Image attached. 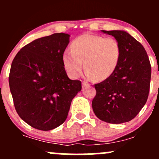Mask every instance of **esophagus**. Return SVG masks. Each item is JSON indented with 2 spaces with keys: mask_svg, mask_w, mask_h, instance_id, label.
Returning <instances> with one entry per match:
<instances>
[{
  "mask_svg": "<svg viewBox=\"0 0 159 159\" xmlns=\"http://www.w3.org/2000/svg\"><path fill=\"white\" fill-rule=\"evenodd\" d=\"M89 84L87 83L86 81H82V87H89Z\"/></svg>",
  "mask_w": 159,
  "mask_h": 159,
  "instance_id": "1",
  "label": "esophagus"
}]
</instances>
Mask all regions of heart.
Wrapping results in <instances>:
<instances>
[{"label":"heart","instance_id":"b5f03b06","mask_svg":"<svg viewBox=\"0 0 159 159\" xmlns=\"http://www.w3.org/2000/svg\"><path fill=\"white\" fill-rule=\"evenodd\" d=\"M72 49L63 54V63L69 76L79 77L84 62L86 76L98 81L107 79L114 73L121 54V48L114 38L83 34L74 39Z\"/></svg>","mask_w":159,"mask_h":159}]
</instances>
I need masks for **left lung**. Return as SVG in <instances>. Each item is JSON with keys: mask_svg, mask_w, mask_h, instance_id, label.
<instances>
[{"mask_svg": "<svg viewBox=\"0 0 159 159\" xmlns=\"http://www.w3.org/2000/svg\"><path fill=\"white\" fill-rule=\"evenodd\" d=\"M119 43L121 54L116 69L109 78L95 84L92 102L94 114L109 123H123L138 115L147 101L151 65L143 46L124 30H102Z\"/></svg>", "mask_w": 159, "mask_h": 159, "instance_id": "1", "label": "left lung"}]
</instances>
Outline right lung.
Wrapping results in <instances>:
<instances>
[{
    "label": "right lung",
    "instance_id": "1",
    "mask_svg": "<svg viewBox=\"0 0 159 159\" xmlns=\"http://www.w3.org/2000/svg\"><path fill=\"white\" fill-rule=\"evenodd\" d=\"M70 35L54 34L24 46L12 61L10 92L18 114L36 129L49 131L66 120L81 82L67 76L63 54Z\"/></svg>",
    "mask_w": 159,
    "mask_h": 159
}]
</instances>
